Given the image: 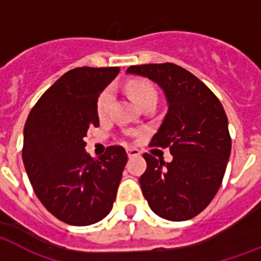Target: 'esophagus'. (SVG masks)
<instances>
[{
	"label": "esophagus",
	"instance_id": "obj_1",
	"mask_svg": "<svg viewBox=\"0 0 261 261\" xmlns=\"http://www.w3.org/2000/svg\"><path fill=\"white\" fill-rule=\"evenodd\" d=\"M126 153H128L129 158H136V156H140V151L137 148H128L126 149Z\"/></svg>",
	"mask_w": 261,
	"mask_h": 261
}]
</instances>
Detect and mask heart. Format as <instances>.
I'll list each match as a JSON object with an SVG mask.
<instances>
[{
  "label": "heart",
  "instance_id": "1",
  "mask_svg": "<svg viewBox=\"0 0 261 261\" xmlns=\"http://www.w3.org/2000/svg\"><path fill=\"white\" fill-rule=\"evenodd\" d=\"M126 90H128L129 95L136 100L139 105H144L148 100H156V90L152 86V83H149L148 80L144 79H135L130 80L126 84ZM113 100V90L110 87L105 88L100 92L96 100V113L99 117H105L109 113L110 105Z\"/></svg>",
  "mask_w": 261,
  "mask_h": 261
}]
</instances>
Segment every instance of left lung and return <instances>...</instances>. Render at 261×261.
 I'll list each match as a JSON object with an SVG mask.
<instances>
[{
	"mask_svg": "<svg viewBox=\"0 0 261 261\" xmlns=\"http://www.w3.org/2000/svg\"><path fill=\"white\" fill-rule=\"evenodd\" d=\"M126 72L158 83L169 103L149 144L170 149L173 161L143 155V195L163 219H192L211 203L225 175L231 137L223 106L195 74L171 62L133 65Z\"/></svg>",
	"mask_w": 261,
	"mask_h": 261,
	"instance_id": "obj_1",
	"label": "left lung"
}]
</instances>
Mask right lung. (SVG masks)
<instances>
[{
  "mask_svg": "<svg viewBox=\"0 0 261 261\" xmlns=\"http://www.w3.org/2000/svg\"><path fill=\"white\" fill-rule=\"evenodd\" d=\"M120 68H74L35 103L24 126L23 162L40 203L73 226L102 221L113 208L128 156L110 145L99 159L86 152L87 130L98 128L96 100Z\"/></svg>",
  "mask_w": 261,
  "mask_h": 261,
  "instance_id": "add662e5",
  "label": "right lung"
}]
</instances>
